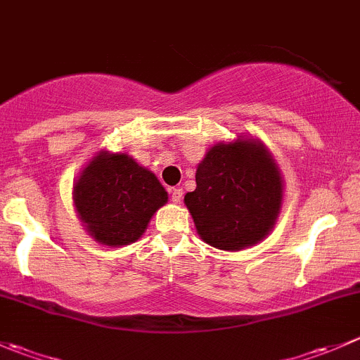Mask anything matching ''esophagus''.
<instances>
[{
  "label": "esophagus",
  "mask_w": 360,
  "mask_h": 360,
  "mask_svg": "<svg viewBox=\"0 0 360 360\" xmlns=\"http://www.w3.org/2000/svg\"><path fill=\"white\" fill-rule=\"evenodd\" d=\"M169 193H170V198H172L174 203H179L181 200H183V190H181V188H170Z\"/></svg>",
  "instance_id": "obj_1"
}]
</instances>
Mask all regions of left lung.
Instances as JSON below:
<instances>
[{"label":"left lung","mask_w":360,"mask_h":360,"mask_svg":"<svg viewBox=\"0 0 360 360\" xmlns=\"http://www.w3.org/2000/svg\"><path fill=\"white\" fill-rule=\"evenodd\" d=\"M197 190L184 195L198 235L221 250L263 240L282 205V177L261 141L214 144L198 163Z\"/></svg>","instance_id":"1"}]
</instances>
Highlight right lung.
Masks as SVG:
<instances>
[{
    "mask_svg": "<svg viewBox=\"0 0 360 360\" xmlns=\"http://www.w3.org/2000/svg\"><path fill=\"white\" fill-rule=\"evenodd\" d=\"M167 198L151 170L129 155L110 151H99L90 160L72 188V200L86 231L110 248L139 240Z\"/></svg>",
    "mask_w": 360,
    "mask_h": 360,
    "instance_id": "1",
    "label": "right lung"
}]
</instances>
